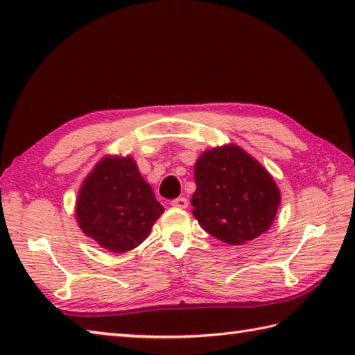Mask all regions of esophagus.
<instances>
[{"mask_svg":"<svg viewBox=\"0 0 355 355\" xmlns=\"http://www.w3.org/2000/svg\"><path fill=\"white\" fill-rule=\"evenodd\" d=\"M171 205L175 208H186L188 207V199H184V197H177V199H173L171 202Z\"/></svg>","mask_w":355,"mask_h":355,"instance_id":"34e87169","label":"esophagus"}]
</instances>
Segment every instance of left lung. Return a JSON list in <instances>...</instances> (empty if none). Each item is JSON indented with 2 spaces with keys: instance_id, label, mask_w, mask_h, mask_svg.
Masks as SVG:
<instances>
[{
  "instance_id": "left-lung-1",
  "label": "left lung",
  "mask_w": 355,
  "mask_h": 355,
  "mask_svg": "<svg viewBox=\"0 0 355 355\" xmlns=\"http://www.w3.org/2000/svg\"><path fill=\"white\" fill-rule=\"evenodd\" d=\"M192 214L209 235L244 244L266 232L280 205L272 177L236 146L207 150L194 167Z\"/></svg>"
}]
</instances>
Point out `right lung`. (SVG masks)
Masks as SVG:
<instances>
[{"instance_id":"right-lung-1","label":"right lung","mask_w":355,"mask_h":355,"mask_svg":"<svg viewBox=\"0 0 355 355\" xmlns=\"http://www.w3.org/2000/svg\"><path fill=\"white\" fill-rule=\"evenodd\" d=\"M163 211L130 156L101 159L83 183L76 202L81 230L112 252L137 248Z\"/></svg>"}]
</instances>
